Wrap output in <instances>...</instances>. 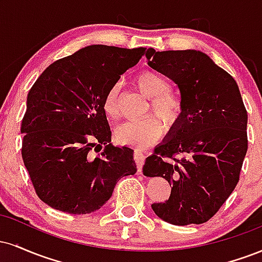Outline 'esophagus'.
Returning a JSON list of instances; mask_svg holds the SVG:
<instances>
[{
	"mask_svg": "<svg viewBox=\"0 0 262 262\" xmlns=\"http://www.w3.org/2000/svg\"><path fill=\"white\" fill-rule=\"evenodd\" d=\"M134 160H135V164H137L138 171L140 172L141 167H143L144 161H145V155H144V152L141 151V150H135V151H134Z\"/></svg>",
	"mask_w": 262,
	"mask_h": 262,
	"instance_id": "34e87169",
	"label": "esophagus"
}]
</instances>
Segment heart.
<instances>
[{
    "mask_svg": "<svg viewBox=\"0 0 262 262\" xmlns=\"http://www.w3.org/2000/svg\"><path fill=\"white\" fill-rule=\"evenodd\" d=\"M138 89L148 97H151L152 111L158 114L169 127H173L181 119L183 113L182 101L179 95L170 91L167 81L155 71H143L135 79ZM119 83H113L104 93V113L110 118L119 117ZM162 133V124L154 116H149L140 121H129L117 127L114 135L121 144L144 148L152 144Z\"/></svg>",
    "mask_w": 262,
    "mask_h": 262,
    "instance_id": "heart-1",
    "label": "heart"
}]
</instances>
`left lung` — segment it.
Listing matches in <instances>:
<instances>
[{
  "label": "left lung",
  "mask_w": 262,
  "mask_h": 262,
  "mask_svg": "<svg viewBox=\"0 0 262 262\" xmlns=\"http://www.w3.org/2000/svg\"><path fill=\"white\" fill-rule=\"evenodd\" d=\"M148 65L176 83L183 113L169 137L143 166L145 176H161L171 186L169 200L152 203L162 221L202 224L230 196L248 150V113L236 81L200 50L152 48Z\"/></svg>",
  "instance_id": "8db88e82"
}]
</instances>
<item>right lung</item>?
Segmentation results:
<instances>
[{
  "label": "right lung",
  "instance_id": "add662e5",
  "mask_svg": "<svg viewBox=\"0 0 262 262\" xmlns=\"http://www.w3.org/2000/svg\"><path fill=\"white\" fill-rule=\"evenodd\" d=\"M148 50L89 45L56 60L35 81L20 127L22 158L48 206L89 214L110 200L122 177L137 172L134 150L111 143L102 102Z\"/></svg>",
  "mask_w": 262,
  "mask_h": 262
}]
</instances>
